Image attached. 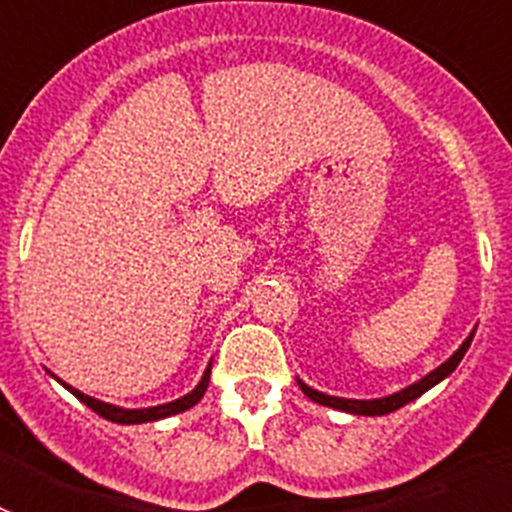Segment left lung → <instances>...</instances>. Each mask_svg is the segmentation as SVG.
Instances as JSON below:
<instances>
[{
	"instance_id": "8db88e82",
	"label": "left lung",
	"mask_w": 512,
	"mask_h": 512,
	"mask_svg": "<svg viewBox=\"0 0 512 512\" xmlns=\"http://www.w3.org/2000/svg\"><path fill=\"white\" fill-rule=\"evenodd\" d=\"M474 336V333H472ZM472 336L467 338V341L461 343L459 351H456L454 356H451L449 361H443L438 369H433L428 377H423L420 382L410 384L408 390L402 392H395V395L390 397H382V400H343V397H330V395H323V392L312 390V387H307V384H302L300 379H297V384H300V390L305 392L310 400L320 402V405H328V408H336V410H346V413H354V415H387V413H395V410H400L402 405H408V402H413L415 397L423 395L425 390H431L433 384L441 382L443 377H449L451 372H454L456 366H459V361L464 359V354H467L469 343H472Z\"/></svg>"
}]
</instances>
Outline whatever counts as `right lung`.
Returning a JSON list of instances; mask_svg holds the SVG:
<instances>
[{"label": "right lung", "instance_id": "right-lung-1", "mask_svg": "<svg viewBox=\"0 0 512 512\" xmlns=\"http://www.w3.org/2000/svg\"><path fill=\"white\" fill-rule=\"evenodd\" d=\"M207 382H210V366H207V372H205V377H202V382L197 384V387H194L189 395H184L182 400L166 402V405H158V408H146V410H122V408H115V405H107V402L94 400V397L74 390V387H69V384H63V387H66L71 395L79 397V400L84 402L87 408H92L94 413L102 415V418L112 420V423H120V425H135V423H151V420H161V418H169V415L184 413V410H189L192 405H197V402L202 400V395H205V390H207Z\"/></svg>", "mask_w": 512, "mask_h": 512}]
</instances>
